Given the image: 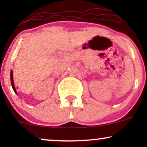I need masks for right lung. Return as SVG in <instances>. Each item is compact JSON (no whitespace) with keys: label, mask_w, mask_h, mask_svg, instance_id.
Returning a JSON list of instances; mask_svg holds the SVG:
<instances>
[{"label":"right lung","mask_w":147,"mask_h":147,"mask_svg":"<svg viewBox=\"0 0 147 147\" xmlns=\"http://www.w3.org/2000/svg\"><path fill=\"white\" fill-rule=\"evenodd\" d=\"M10 79H11V86H12L13 90H14L15 93L17 94V92H16V88H15L14 83V79H13V72H12V70H11V72H10Z\"/></svg>","instance_id":"1"}]
</instances>
